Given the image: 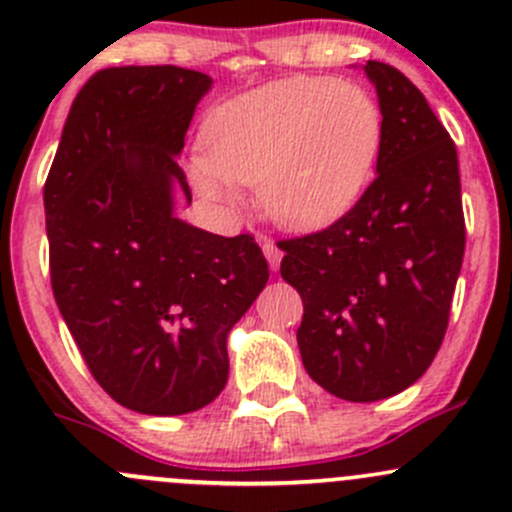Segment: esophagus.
I'll return each mask as SVG.
<instances>
[{
  "label": "esophagus",
  "instance_id": "34e87169",
  "mask_svg": "<svg viewBox=\"0 0 512 512\" xmlns=\"http://www.w3.org/2000/svg\"><path fill=\"white\" fill-rule=\"evenodd\" d=\"M262 252H265V257H267V262H270V267L272 270H277V267H280V262H282V250L280 247H277V242L275 240H262Z\"/></svg>",
  "mask_w": 512,
  "mask_h": 512
}]
</instances>
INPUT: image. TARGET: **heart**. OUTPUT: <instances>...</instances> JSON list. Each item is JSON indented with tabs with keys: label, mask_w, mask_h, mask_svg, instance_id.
Returning a JSON list of instances; mask_svg holds the SVG:
<instances>
[{
	"label": "heart",
	"mask_w": 512,
	"mask_h": 512,
	"mask_svg": "<svg viewBox=\"0 0 512 512\" xmlns=\"http://www.w3.org/2000/svg\"><path fill=\"white\" fill-rule=\"evenodd\" d=\"M381 133L379 103L366 89L294 76L232 98L210 116L195 180L213 198H232V185H257L277 225H322L359 198Z\"/></svg>",
	"instance_id": "heart-1"
}]
</instances>
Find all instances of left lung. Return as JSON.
<instances>
[{"label":"left lung","instance_id":"left-lung-1","mask_svg":"<svg viewBox=\"0 0 512 512\" xmlns=\"http://www.w3.org/2000/svg\"><path fill=\"white\" fill-rule=\"evenodd\" d=\"M379 96L376 178L337 223L280 240L299 292L307 374L344 401L409 389L441 349L466 250L456 143L399 69L366 61Z\"/></svg>","mask_w":512,"mask_h":512}]
</instances>
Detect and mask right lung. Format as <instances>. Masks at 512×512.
<instances>
[{"instance_id":"1","label":"right lung","mask_w":512,"mask_h":512,"mask_svg":"<svg viewBox=\"0 0 512 512\" xmlns=\"http://www.w3.org/2000/svg\"><path fill=\"white\" fill-rule=\"evenodd\" d=\"M213 79L180 66H113L71 103L44 183L51 289L103 391L178 416L225 389L227 334L270 280L252 235L173 215L190 203L178 153Z\"/></svg>"}]
</instances>
